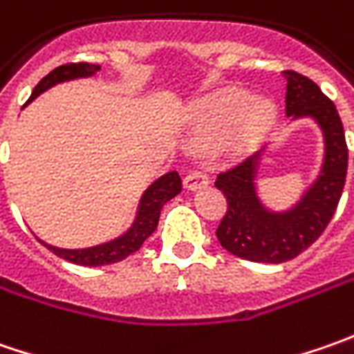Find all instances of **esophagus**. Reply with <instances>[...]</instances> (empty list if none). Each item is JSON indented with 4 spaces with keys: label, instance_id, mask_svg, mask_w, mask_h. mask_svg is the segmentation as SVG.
Masks as SVG:
<instances>
[{
    "label": "esophagus",
    "instance_id": "1",
    "mask_svg": "<svg viewBox=\"0 0 354 354\" xmlns=\"http://www.w3.org/2000/svg\"><path fill=\"white\" fill-rule=\"evenodd\" d=\"M209 175L207 173H203V171H189L187 175H185L183 185L189 189V191H195V189H203V187H207L209 185Z\"/></svg>",
    "mask_w": 354,
    "mask_h": 354
}]
</instances>
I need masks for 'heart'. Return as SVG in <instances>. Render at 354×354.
I'll use <instances>...</instances> for the list:
<instances>
[{
  "label": "heart",
  "instance_id": "heart-1",
  "mask_svg": "<svg viewBox=\"0 0 354 354\" xmlns=\"http://www.w3.org/2000/svg\"><path fill=\"white\" fill-rule=\"evenodd\" d=\"M276 120V104L254 98L242 88H225L198 106L193 138L201 145H212L230 136L232 151H246Z\"/></svg>",
  "mask_w": 354,
  "mask_h": 354
}]
</instances>
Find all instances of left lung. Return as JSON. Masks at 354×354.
<instances>
[{
	"instance_id": "obj_1",
	"label": "left lung",
	"mask_w": 354,
	"mask_h": 354,
	"mask_svg": "<svg viewBox=\"0 0 354 354\" xmlns=\"http://www.w3.org/2000/svg\"><path fill=\"white\" fill-rule=\"evenodd\" d=\"M286 114L313 118L325 140L319 177L290 211L272 212L256 193V173L262 151L216 175V189L226 197V214L216 228L221 246L250 262L281 264L307 250L333 218L347 177L348 149L335 104L307 76L283 71Z\"/></svg>"
}]
</instances>
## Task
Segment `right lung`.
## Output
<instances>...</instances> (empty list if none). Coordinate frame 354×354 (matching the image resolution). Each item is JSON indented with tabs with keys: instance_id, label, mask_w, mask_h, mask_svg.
Segmentation results:
<instances>
[{
	"instance_id": "add662e5",
	"label": "right lung",
	"mask_w": 354,
	"mask_h": 354,
	"mask_svg": "<svg viewBox=\"0 0 354 354\" xmlns=\"http://www.w3.org/2000/svg\"><path fill=\"white\" fill-rule=\"evenodd\" d=\"M100 66L98 64H90V62H68L57 66L55 71H50L37 86H35L33 94L29 98V102L35 100L39 94H43L45 90L50 86L59 84V82H66V80H75V78H84V76H92L98 73ZM27 102V104H29ZM183 189L181 177L177 171L165 173L163 177H159L156 183L147 187V191L142 195L140 207H138V214L133 225L129 226L126 234H122L116 240L104 242L100 246H92V248H82V250H66V248H57L50 246L47 242H43L48 250L57 254L62 260H68L73 264L78 266H106L114 264V262H122L124 258H128L129 254L138 252L142 248V244L147 238L153 234L159 223V212L163 209V205L171 201L175 195H179Z\"/></svg>"
}]
</instances>
